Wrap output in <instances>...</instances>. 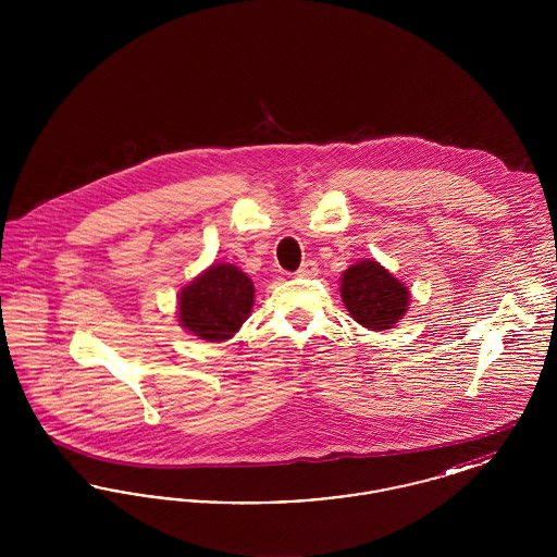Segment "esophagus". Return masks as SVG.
I'll return each instance as SVG.
<instances>
[{
    "instance_id": "esophagus-1",
    "label": "esophagus",
    "mask_w": 557,
    "mask_h": 557,
    "mask_svg": "<svg viewBox=\"0 0 557 557\" xmlns=\"http://www.w3.org/2000/svg\"><path fill=\"white\" fill-rule=\"evenodd\" d=\"M296 275H298V277H313V275H318V263L311 261V259L302 261V265L298 267Z\"/></svg>"
}]
</instances>
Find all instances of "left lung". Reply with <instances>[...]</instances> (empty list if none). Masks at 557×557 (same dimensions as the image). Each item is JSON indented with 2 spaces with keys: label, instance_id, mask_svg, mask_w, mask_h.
<instances>
[{
  "label": "left lung",
  "instance_id": "obj_1",
  "mask_svg": "<svg viewBox=\"0 0 557 557\" xmlns=\"http://www.w3.org/2000/svg\"><path fill=\"white\" fill-rule=\"evenodd\" d=\"M341 294L352 319L370 330L393 327L409 302L407 288L375 261L348 267Z\"/></svg>",
  "mask_w": 557,
  "mask_h": 557
}]
</instances>
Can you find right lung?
<instances>
[{"mask_svg":"<svg viewBox=\"0 0 557 557\" xmlns=\"http://www.w3.org/2000/svg\"><path fill=\"white\" fill-rule=\"evenodd\" d=\"M252 300L255 288L246 273L234 265H212L182 292V325L209 343L227 341L248 318Z\"/></svg>","mask_w":557,"mask_h":557,"instance_id":"1","label":"right lung"}]
</instances>
